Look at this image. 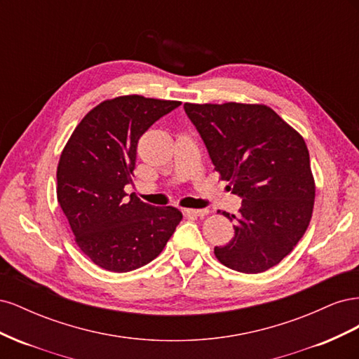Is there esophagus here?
Listing matches in <instances>:
<instances>
[{"mask_svg":"<svg viewBox=\"0 0 359 359\" xmlns=\"http://www.w3.org/2000/svg\"><path fill=\"white\" fill-rule=\"evenodd\" d=\"M184 212L189 214V215H194V217H203V215L208 214V210H205V208H202V210H184Z\"/></svg>","mask_w":359,"mask_h":359,"instance_id":"1","label":"esophagus"}]
</instances>
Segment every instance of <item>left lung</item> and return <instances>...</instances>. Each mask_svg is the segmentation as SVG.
<instances>
[{"instance_id":"1","label":"left lung","mask_w":359,"mask_h":359,"mask_svg":"<svg viewBox=\"0 0 359 359\" xmlns=\"http://www.w3.org/2000/svg\"><path fill=\"white\" fill-rule=\"evenodd\" d=\"M222 180L243 199L235 235L215 257L245 274L280 264L311 219L314 181L304 139L264 104H184Z\"/></svg>"}]
</instances>
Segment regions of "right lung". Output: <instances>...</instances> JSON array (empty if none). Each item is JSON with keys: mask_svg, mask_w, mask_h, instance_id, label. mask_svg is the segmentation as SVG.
Segmentation results:
<instances>
[{"mask_svg": "<svg viewBox=\"0 0 359 359\" xmlns=\"http://www.w3.org/2000/svg\"><path fill=\"white\" fill-rule=\"evenodd\" d=\"M180 102L124 95L83 116L57 170L58 203L79 248L95 265L128 273L154 260L182 220L173 206H153L124 187L133 184L137 142Z\"/></svg>", "mask_w": 359, "mask_h": 359, "instance_id": "1", "label": "right lung"}]
</instances>
